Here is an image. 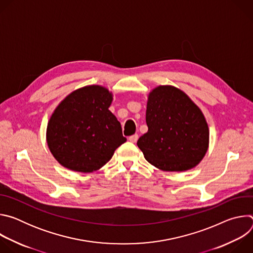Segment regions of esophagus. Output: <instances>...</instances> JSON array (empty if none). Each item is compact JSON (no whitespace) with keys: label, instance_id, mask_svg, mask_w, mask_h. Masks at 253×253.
Wrapping results in <instances>:
<instances>
[{"label":"esophagus","instance_id":"esophagus-1","mask_svg":"<svg viewBox=\"0 0 253 253\" xmlns=\"http://www.w3.org/2000/svg\"><path fill=\"white\" fill-rule=\"evenodd\" d=\"M138 138H139V136H138L137 134H134V135H132V136L129 137V141L132 142V143H135V142H137Z\"/></svg>","mask_w":253,"mask_h":253}]
</instances>
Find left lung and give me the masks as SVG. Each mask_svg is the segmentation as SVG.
Listing matches in <instances>:
<instances>
[{
  "label": "left lung",
  "mask_w": 253,
  "mask_h": 253,
  "mask_svg": "<svg viewBox=\"0 0 253 253\" xmlns=\"http://www.w3.org/2000/svg\"><path fill=\"white\" fill-rule=\"evenodd\" d=\"M148 131L137 145L145 159L163 171H186L204 157L209 129L199 107L180 89L165 85L153 89L146 109Z\"/></svg>",
  "instance_id": "1"
}]
</instances>
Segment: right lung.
Wrapping results in <instances>:
<instances>
[{
  "label": "right lung",
  "mask_w": 253,
  "mask_h": 253,
  "mask_svg": "<svg viewBox=\"0 0 253 253\" xmlns=\"http://www.w3.org/2000/svg\"><path fill=\"white\" fill-rule=\"evenodd\" d=\"M113 95L99 85L69 94L55 109L47 126V143L64 167L83 173L99 170L126 138L109 107Z\"/></svg>",
  "instance_id": "obj_1"
}]
</instances>
